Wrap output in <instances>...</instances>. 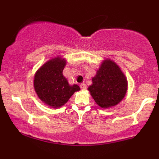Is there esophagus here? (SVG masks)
I'll list each match as a JSON object with an SVG mask.
<instances>
[{"label": "esophagus", "instance_id": "1", "mask_svg": "<svg viewBox=\"0 0 159 159\" xmlns=\"http://www.w3.org/2000/svg\"><path fill=\"white\" fill-rule=\"evenodd\" d=\"M80 87H81L82 90H85L86 89H87V85H86V84L84 83H82L81 84V85H80Z\"/></svg>", "mask_w": 159, "mask_h": 159}]
</instances>
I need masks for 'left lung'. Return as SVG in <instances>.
<instances>
[{"instance_id": "1", "label": "left lung", "mask_w": 159, "mask_h": 159, "mask_svg": "<svg viewBox=\"0 0 159 159\" xmlns=\"http://www.w3.org/2000/svg\"><path fill=\"white\" fill-rule=\"evenodd\" d=\"M92 81L88 90L96 104L102 108L117 105L126 93L125 76L111 60L103 62Z\"/></svg>"}]
</instances>
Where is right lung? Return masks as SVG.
I'll use <instances>...</instances> for the list:
<instances>
[{"mask_svg":"<svg viewBox=\"0 0 159 159\" xmlns=\"http://www.w3.org/2000/svg\"><path fill=\"white\" fill-rule=\"evenodd\" d=\"M66 61L61 57L45 63L34 76V88L43 102L52 107H60L66 103L76 91L80 90L77 84L69 85L63 75Z\"/></svg>","mask_w":159,"mask_h":159,"instance_id":"add662e5","label":"right lung"}]
</instances>
